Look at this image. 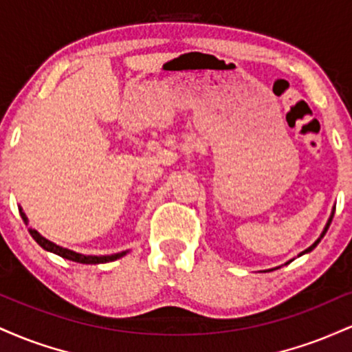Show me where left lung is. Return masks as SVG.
<instances>
[{
	"label": "left lung",
	"instance_id": "8db88e82",
	"mask_svg": "<svg viewBox=\"0 0 352 352\" xmlns=\"http://www.w3.org/2000/svg\"><path fill=\"white\" fill-rule=\"evenodd\" d=\"M334 210H336V207H333V212H331V215H329V218H328V221H326L324 228H322L321 235H319V238H318V240H316V241H314V243H313V245H311V246H309V248H306V250H305V252H301L300 254H298V256H301V254H306V253L313 252V250H314V248H316V246H318V243H319V241H321V240H322V236H324V235H326V232H328V228H329L331 221H333V217H334ZM293 260H294V258H293ZM293 260H289V261H293ZM289 261H286V263H285V265H288V263H289ZM278 268H280V266H276V268H272V270H265V272H273V270H278Z\"/></svg>",
	"mask_w": 352,
	"mask_h": 352
}]
</instances>
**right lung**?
I'll return each instance as SVG.
<instances>
[{"mask_svg":"<svg viewBox=\"0 0 352 352\" xmlns=\"http://www.w3.org/2000/svg\"><path fill=\"white\" fill-rule=\"evenodd\" d=\"M19 215H21L24 223H30V220H28L26 213L23 212V208L19 207ZM30 230L31 236L34 238L36 243H38L41 248L46 250V252H51L54 254H59L60 258H66V260H71V261H76V263H82V265H99V263H109V261H114V260H119V258L125 256V254L129 253V250H125V252H120V253H114V254H82V253H78V252H72L69 248H64V246L60 245H56L52 243L51 240H47V238H44L41 233L38 232V230L34 228H28Z\"/></svg>","mask_w":352,"mask_h":352,"instance_id":"add662e5","label":"right lung"}]
</instances>
